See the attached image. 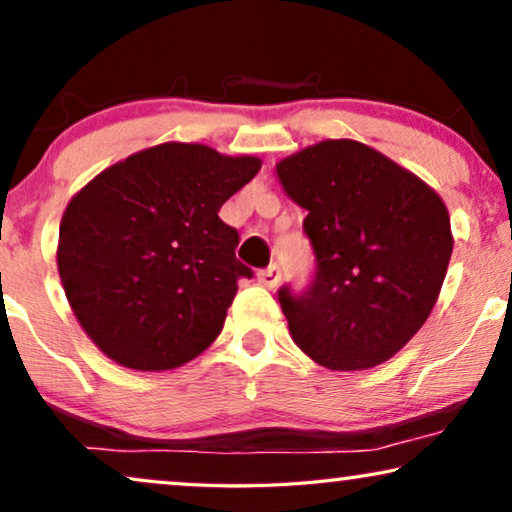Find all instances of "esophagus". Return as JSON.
Instances as JSON below:
<instances>
[{"label":"esophagus","mask_w":512,"mask_h":512,"mask_svg":"<svg viewBox=\"0 0 512 512\" xmlns=\"http://www.w3.org/2000/svg\"><path fill=\"white\" fill-rule=\"evenodd\" d=\"M279 279H282V270H279V265H275V263L258 272V282H261L263 286H268V289H275V286L279 284Z\"/></svg>","instance_id":"1"}]
</instances>
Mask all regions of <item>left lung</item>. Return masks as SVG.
<instances>
[{
	"label": "left lung",
	"mask_w": 512,
	"mask_h": 512,
	"mask_svg": "<svg viewBox=\"0 0 512 512\" xmlns=\"http://www.w3.org/2000/svg\"><path fill=\"white\" fill-rule=\"evenodd\" d=\"M307 212L314 279L279 289L291 338L319 366L368 370L408 345L436 305L452 256L450 214L422 179L354 139L277 163Z\"/></svg>",
	"instance_id": "left-lung-1"
}]
</instances>
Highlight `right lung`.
Here are the masks:
<instances>
[{"mask_svg": "<svg viewBox=\"0 0 512 512\" xmlns=\"http://www.w3.org/2000/svg\"><path fill=\"white\" fill-rule=\"evenodd\" d=\"M261 170L254 156L165 142L107 167L60 221L62 289L88 338L125 368L156 373L216 340L237 279L235 228L219 219Z\"/></svg>", "mask_w": 512, "mask_h": 512, "instance_id": "add662e5", "label": "right lung"}]
</instances>
